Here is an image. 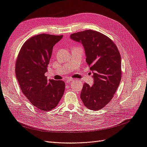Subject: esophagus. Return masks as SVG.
I'll return each mask as SVG.
<instances>
[{
  "instance_id": "34e87169",
  "label": "esophagus",
  "mask_w": 147,
  "mask_h": 147,
  "mask_svg": "<svg viewBox=\"0 0 147 147\" xmlns=\"http://www.w3.org/2000/svg\"><path fill=\"white\" fill-rule=\"evenodd\" d=\"M72 80H73L72 79H68V80H67L65 82H66L67 84H69V83H70V82H72Z\"/></svg>"
}]
</instances>
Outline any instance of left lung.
Returning <instances> with one entry per match:
<instances>
[{
    "label": "left lung",
    "instance_id": "obj_1",
    "mask_svg": "<svg viewBox=\"0 0 147 147\" xmlns=\"http://www.w3.org/2000/svg\"><path fill=\"white\" fill-rule=\"evenodd\" d=\"M70 38L82 43L94 78L91 86L84 83L81 99L89 109H102L112 100L121 82V60L118 48L110 38L92 30L72 34Z\"/></svg>",
    "mask_w": 147,
    "mask_h": 147
}]
</instances>
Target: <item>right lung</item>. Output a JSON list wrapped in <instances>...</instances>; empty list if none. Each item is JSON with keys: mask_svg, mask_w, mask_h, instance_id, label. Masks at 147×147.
<instances>
[{"mask_svg": "<svg viewBox=\"0 0 147 147\" xmlns=\"http://www.w3.org/2000/svg\"><path fill=\"white\" fill-rule=\"evenodd\" d=\"M63 37L47 34L35 35L23 44L16 61V76L22 92L41 110L55 109L64 94L65 83L48 80L45 75L53 48Z\"/></svg>", "mask_w": 147, "mask_h": 147, "instance_id": "obj_1", "label": "right lung"}]
</instances>
